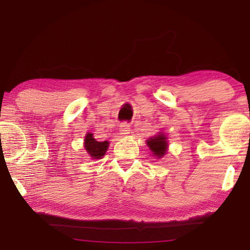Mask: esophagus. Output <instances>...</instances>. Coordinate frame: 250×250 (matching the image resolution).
<instances>
[{
    "mask_svg": "<svg viewBox=\"0 0 250 250\" xmlns=\"http://www.w3.org/2000/svg\"><path fill=\"white\" fill-rule=\"evenodd\" d=\"M129 131H131V126L127 122H123L121 125H119V132L123 135H127L129 134Z\"/></svg>",
    "mask_w": 250,
    "mask_h": 250,
    "instance_id": "1",
    "label": "esophagus"
}]
</instances>
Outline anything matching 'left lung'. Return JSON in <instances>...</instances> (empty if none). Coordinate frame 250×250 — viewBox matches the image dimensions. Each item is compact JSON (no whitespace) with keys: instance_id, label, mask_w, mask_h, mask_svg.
Instances as JSON below:
<instances>
[{"instance_id":"8db88e82","label":"left lung","mask_w":250,"mask_h":250,"mask_svg":"<svg viewBox=\"0 0 250 250\" xmlns=\"http://www.w3.org/2000/svg\"><path fill=\"white\" fill-rule=\"evenodd\" d=\"M146 143H148V146L151 149V151L156 157H159L160 158V157L165 155L167 149L166 136L159 134L155 136V138H150L148 141H146Z\"/></svg>"}]
</instances>
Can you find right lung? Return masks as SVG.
<instances>
[{
	"mask_svg": "<svg viewBox=\"0 0 250 250\" xmlns=\"http://www.w3.org/2000/svg\"><path fill=\"white\" fill-rule=\"evenodd\" d=\"M108 146V141L99 142L93 138V134H91V133H88V134L85 136V149H86V151L90 153L91 157H93L94 159H100L101 157L104 155L105 151H107Z\"/></svg>",
	"mask_w": 250,
	"mask_h": 250,
	"instance_id": "add662e5",
	"label": "right lung"
}]
</instances>
